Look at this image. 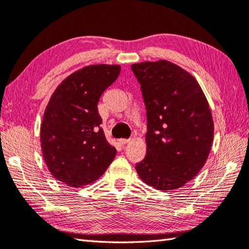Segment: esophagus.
Returning <instances> with one entry per match:
<instances>
[{
  "instance_id": "obj_1",
  "label": "esophagus",
  "mask_w": 249,
  "mask_h": 249,
  "mask_svg": "<svg viewBox=\"0 0 249 249\" xmlns=\"http://www.w3.org/2000/svg\"><path fill=\"white\" fill-rule=\"evenodd\" d=\"M119 142L120 145H125V144H127V142H129V140H119Z\"/></svg>"
}]
</instances>
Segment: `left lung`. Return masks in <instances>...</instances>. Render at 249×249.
<instances>
[{"label": "left lung", "instance_id": "obj_1", "mask_svg": "<svg viewBox=\"0 0 249 249\" xmlns=\"http://www.w3.org/2000/svg\"><path fill=\"white\" fill-rule=\"evenodd\" d=\"M147 111L146 157L141 179L157 190L181 188L209 157L214 124L208 100L193 75L167 60L132 65Z\"/></svg>", "mask_w": 249, "mask_h": 249}]
</instances>
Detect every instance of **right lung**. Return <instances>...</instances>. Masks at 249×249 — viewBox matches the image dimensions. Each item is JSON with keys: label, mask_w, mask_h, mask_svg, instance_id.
<instances>
[{"label": "right lung", "mask_w": 249, "mask_h": 249, "mask_svg": "<svg viewBox=\"0 0 249 249\" xmlns=\"http://www.w3.org/2000/svg\"><path fill=\"white\" fill-rule=\"evenodd\" d=\"M117 65H92L71 73L50 98L40 126V146L57 180L81 188L98 180L115 158L101 124L98 103L119 77Z\"/></svg>", "instance_id": "obj_1"}]
</instances>
